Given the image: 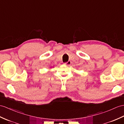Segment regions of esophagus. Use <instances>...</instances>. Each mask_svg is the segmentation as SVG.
<instances>
[{
	"instance_id": "esophagus-1",
	"label": "esophagus",
	"mask_w": 124,
	"mask_h": 124,
	"mask_svg": "<svg viewBox=\"0 0 124 124\" xmlns=\"http://www.w3.org/2000/svg\"><path fill=\"white\" fill-rule=\"evenodd\" d=\"M71 62L70 61H68L67 62L64 63V64L66 66H70V64H71Z\"/></svg>"
}]
</instances>
